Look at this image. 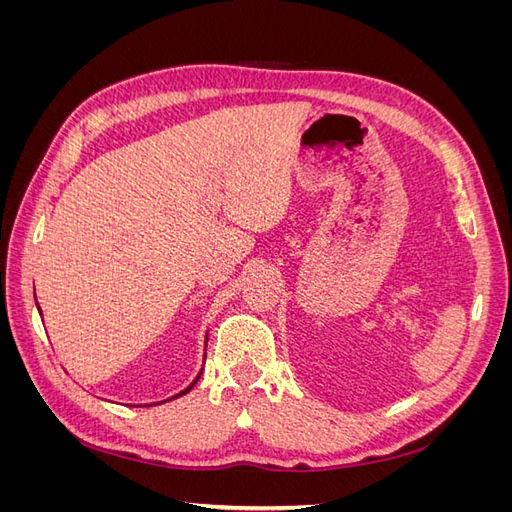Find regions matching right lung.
Returning a JSON list of instances; mask_svg holds the SVG:
<instances>
[{
	"label": "right lung",
	"mask_w": 512,
	"mask_h": 512,
	"mask_svg": "<svg viewBox=\"0 0 512 512\" xmlns=\"http://www.w3.org/2000/svg\"><path fill=\"white\" fill-rule=\"evenodd\" d=\"M198 378H200V374H198V376H196V380H194V382H192V384H190V386H188V389H185V391H181V393H179V395H175V397H181V395H185V393H190V389H192V386H194V384H196V382H198ZM175 397H173V399H175Z\"/></svg>",
	"instance_id": "add662e5"
}]
</instances>
